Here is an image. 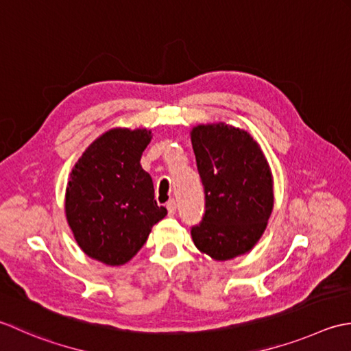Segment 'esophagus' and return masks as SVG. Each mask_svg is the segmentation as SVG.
I'll return each mask as SVG.
<instances>
[{
    "instance_id": "esophagus-1",
    "label": "esophagus",
    "mask_w": 351,
    "mask_h": 351,
    "mask_svg": "<svg viewBox=\"0 0 351 351\" xmlns=\"http://www.w3.org/2000/svg\"><path fill=\"white\" fill-rule=\"evenodd\" d=\"M167 209H168L169 215H174L176 210H177V204H176V199L174 198H171L169 202L167 203Z\"/></svg>"
}]
</instances>
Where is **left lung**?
Here are the masks:
<instances>
[{"instance_id": "1", "label": "left lung", "mask_w": 351, "mask_h": 351, "mask_svg": "<svg viewBox=\"0 0 351 351\" xmlns=\"http://www.w3.org/2000/svg\"><path fill=\"white\" fill-rule=\"evenodd\" d=\"M204 188V213L191 227L195 247L215 261L252 250L273 210V177L252 136L224 124L198 125L191 133Z\"/></svg>"}]
</instances>
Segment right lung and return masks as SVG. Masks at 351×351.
Instances as JSON below:
<instances>
[{
	"mask_svg": "<svg viewBox=\"0 0 351 351\" xmlns=\"http://www.w3.org/2000/svg\"><path fill=\"white\" fill-rule=\"evenodd\" d=\"M152 132L115 128L77 162L66 188L65 210L77 244L92 259L123 265L139 252L152 227L165 218L153 180L141 167Z\"/></svg>",
	"mask_w": 351,
	"mask_h": 351,
	"instance_id": "1",
	"label": "right lung"
}]
</instances>
